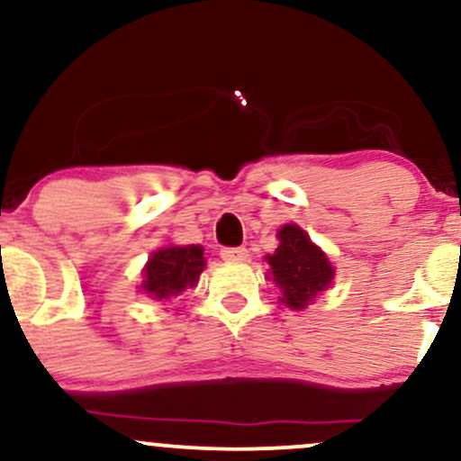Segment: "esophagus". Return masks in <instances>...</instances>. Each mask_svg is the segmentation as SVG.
I'll list each match as a JSON object with an SVG mask.
<instances>
[{
	"label": "esophagus",
	"instance_id": "obj_1",
	"mask_svg": "<svg viewBox=\"0 0 461 461\" xmlns=\"http://www.w3.org/2000/svg\"><path fill=\"white\" fill-rule=\"evenodd\" d=\"M221 258L225 262H242L249 258V251L245 247H225L221 249Z\"/></svg>",
	"mask_w": 461,
	"mask_h": 461
}]
</instances>
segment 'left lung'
Masks as SVG:
<instances>
[{
	"label": "left lung",
	"instance_id": "8db88e82",
	"mask_svg": "<svg viewBox=\"0 0 461 461\" xmlns=\"http://www.w3.org/2000/svg\"><path fill=\"white\" fill-rule=\"evenodd\" d=\"M279 247L267 256L271 267L273 282L282 290L284 305L290 310H303L330 288L333 279V267L330 258L310 240V236L299 225L288 223L277 231Z\"/></svg>",
	"mask_w": 461,
	"mask_h": 461
}]
</instances>
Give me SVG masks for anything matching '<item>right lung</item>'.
<instances>
[{
	"label": "right lung",
	"mask_w": 461,
	"mask_h": 461,
	"mask_svg": "<svg viewBox=\"0 0 461 461\" xmlns=\"http://www.w3.org/2000/svg\"><path fill=\"white\" fill-rule=\"evenodd\" d=\"M205 267L203 247H162L151 253L149 262L142 268L140 290L147 297L167 301L177 297L186 288H194Z\"/></svg>",
	"instance_id": "1"
}]
</instances>
